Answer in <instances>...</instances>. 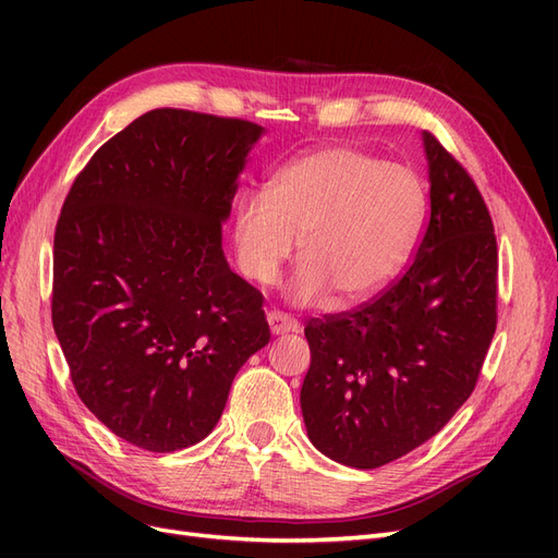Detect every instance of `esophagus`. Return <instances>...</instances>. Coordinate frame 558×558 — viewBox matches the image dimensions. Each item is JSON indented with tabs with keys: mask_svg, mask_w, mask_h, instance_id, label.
Listing matches in <instances>:
<instances>
[{
	"mask_svg": "<svg viewBox=\"0 0 558 558\" xmlns=\"http://www.w3.org/2000/svg\"><path fill=\"white\" fill-rule=\"evenodd\" d=\"M267 324H269V330H272V335H283V332H295L298 330V320L291 318L289 314H283V312H269Z\"/></svg>",
	"mask_w": 558,
	"mask_h": 558,
	"instance_id": "1",
	"label": "esophagus"
}]
</instances>
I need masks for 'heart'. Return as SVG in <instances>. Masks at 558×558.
<instances>
[{
  "instance_id": "heart-1",
  "label": "heart",
  "mask_w": 558,
  "mask_h": 558,
  "mask_svg": "<svg viewBox=\"0 0 558 558\" xmlns=\"http://www.w3.org/2000/svg\"><path fill=\"white\" fill-rule=\"evenodd\" d=\"M424 218V183L410 167L326 146L281 167L267 193L238 199L232 244L242 272L269 286L300 240L293 302L314 305L335 293L337 305H356L410 260Z\"/></svg>"
}]
</instances>
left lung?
<instances>
[{
  "instance_id": "8db88e82",
  "label": "left lung",
  "mask_w": 558,
  "mask_h": 558,
  "mask_svg": "<svg viewBox=\"0 0 558 558\" xmlns=\"http://www.w3.org/2000/svg\"><path fill=\"white\" fill-rule=\"evenodd\" d=\"M430 218L396 283L359 310L312 318L300 408L328 459L373 470L445 428L496 332L498 251L475 181L430 132Z\"/></svg>"
}]
</instances>
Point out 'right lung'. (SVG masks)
I'll list each match as a JSON object with an SVG mask.
<instances>
[{
    "label": "right lung",
    "mask_w": 558,
    "mask_h": 558,
    "mask_svg": "<svg viewBox=\"0 0 558 558\" xmlns=\"http://www.w3.org/2000/svg\"><path fill=\"white\" fill-rule=\"evenodd\" d=\"M265 128L154 109L76 177L53 242V328L83 404L125 442L179 451L214 430L269 342L223 223Z\"/></svg>",
    "instance_id": "right-lung-1"
}]
</instances>
